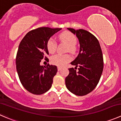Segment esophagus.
<instances>
[{
	"instance_id": "1",
	"label": "esophagus",
	"mask_w": 121,
	"mask_h": 121,
	"mask_svg": "<svg viewBox=\"0 0 121 121\" xmlns=\"http://www.w3.org/2000/svg\"><path fill=\"white\" fill-rule=\"evenodd\" d=\"M61 69H62V68L61 67H57V69H58V71H60V70H61Z\"/></svg>"
}]
</instances>
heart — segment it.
I'll return each mask as SVG.
<instances>
[{
	"label": "heart",
	"instance_id": "1",
	"mask_svg": "<svg viewBox=\"0 0 121 121\" xmlns=\"http://www.w3.org/2000/svg\"><path fill=\"white\" fill-rule=\"evenodd\" d=\"M60 41L65 43L68 45L67 50L71 53H74L76 50V45L77 44V38L72 33L69 31L62 32L58 36ZM57 43L54 38H51L47 43V48L50 53H54L56 51ZM71 57L69 54H55L51 56L50 61L54 65L59 67L64 66L65 64L70 62Z\"/></svg>",
	"mask_w": 121,
	"mask_h": 121
}]
</instances>
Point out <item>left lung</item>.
<instances>
[{"label": "left lung", "mask_w": 121, "mask_h": 121, "mask_svg": "<svg viewBox=\"0 0 121 121\" xmlns=\"http://www.w3.org/2000/svg\"><path fill=\"white\" fill-rule=\"evenodd\" d=\"M67 29L76 35L80 47L78 56L71 63L76 67L69 69L65 86L73 94L84 96L93 91L99 83L104 69L102 51L98 39L90 32L82 29Z\"/></svg>", "instance_id": "left-lung-1"}]
</instances>
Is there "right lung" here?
<instances>
[{
	"label": "right lung",
	"instance_id": "1",
	"mask_svg": "<svg viewBox=\"0 0 121 121\" xmlns=\"http://www.w3.org/2000/svg\"><path fill=\"white\" fill-rule=\"evenodd\" d=\"M61 28L41 27L25 35L20 43L16 65L20 82L25 89L34 95H42L51 87L57 72L56 65H40L43 58L48 61V40Z\"/></svg>",
	"mask_w": 121,
	"mask_h": 121
}]
</instances>
